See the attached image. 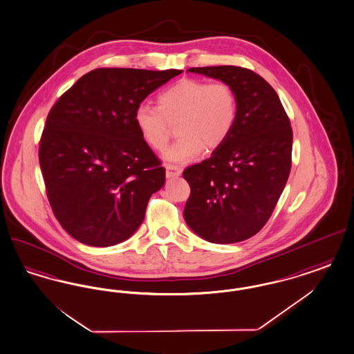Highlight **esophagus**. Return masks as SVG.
Masks as SVG:
<instances>
[{"label":"esophagus","mask_w":354,"mask_h":354,"mask_svg":"<svg viewBox=\"0 0 354 354\" xmlns=\"http://www.w3.org/2000/svg\"><path fill=\"white\" fill-rule=\"evenodd\" d=\"M182 174V167L175 165H166V175L167 178H175Z\"/></svg>","instance_id":"1"}]
</instances>
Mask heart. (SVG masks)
Returning <instances> with one entry per match:
<instances>
[{"label": "heart", "mask_w": 354, "mask_h": 354, "mask_svg": "<svg viewBox=\"0 0 354 354\" xmlns=\"http://www.w3.org/2000/svg\"><path fill=\"white\" fill-rule=\"evenodd\" d=\"M237 119V95L225 81L207 82L185 78L158 95V107L139 104L134 120L143 140L156 151L166 149L172 124L179 139L166 151L172 162L194 160L220 147L232 133Z\"/></svg>", "instance_id": "heart-1"}]
</instances>
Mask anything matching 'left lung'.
<instances>
[{
  "instance_id": "obj_1",
  "label": "left lung",
  "mask_w": 354,
  "mask_h": 354,
  "mask_svg": "<svg viewBox=\"0 0 354 354\" xmlns=\"http://www.w3.org/2000/svg\"><path fill=\"white\" fill-rule=\"evenodd\" d=\"M235 88L237 119L211 158L183 171L191 194L188 227L207 241L231 244L256 235L270 218L292 167L293 133L277 93L240 66L191 68Z\"/></svg>"
}]
</instances>
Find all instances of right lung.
<instances>
[{"mask_svg":"<svg viewBox=\"0 0 354 354\" xmlns=\"http://www.w3.org/2000/svg\"><path fill=\"white\" fill-rule=\"evenodd\" d=\"M180 73L95 68L51 107L39 166L53 214L75 240L115 245L142 224L166 169L139 133L135 110Z\"/></svg>","mask_w":354,"mask_h":354,"instance_id":"right-lung-1","label":"right lung"}]
</instances>
